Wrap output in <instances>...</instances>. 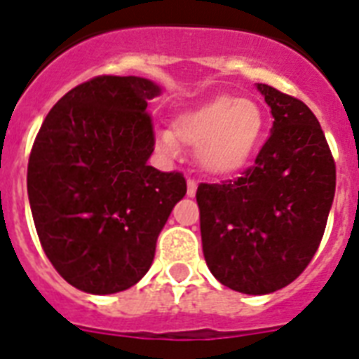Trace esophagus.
Masks as SVG:
<instances>
[{
  "label": "esophagus",
  "instance_id": "esophagus-1",
  "mask_svg": "<svg viewBox=\"0 0 359 359\" xmlns=\"http://www.w3.org/2000/svg\"><path fill=\"white\" fill-rule=\"evenodd\" d=\"M196 190H198V180L196 179H188V188H186V194L194 198L196 196Z\"/></svg>",
  "mask_w": 359,
  "mask_h": 359
}]
</instances>
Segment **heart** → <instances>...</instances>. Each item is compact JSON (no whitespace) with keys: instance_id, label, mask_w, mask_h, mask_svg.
Returning a JSON list of instances; mask_svg holds the SVG:
<instances>
[{"instance_id":"obj_1","label":"heart","mask_w":359,"mask_h":359,"mask_svg":"<svg viewBox=\"0 0 359 359\" xmlns=\"http://www.w3.org/2000/svg\"><path fill=\"white\" fill-rule=\"evenodd\" d=\"M262 131L264 114L256 101L218 95L179 114L171 131L156 133V144L168 156H177L179 143L196 147L199 163L209 173L229 175L245 168Z\"/></svg>"}]
</instances>
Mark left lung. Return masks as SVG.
Here are the masks:
<instances>
[{
    "label": "left lung",
    "instance_id": "left-lung-1",
    "mask_svg": "<svg viewBox=\"0 0 359 359\" xmlns=\"http://www.w3.org/2000/svg\"><path fill=\"white\" fill-rule=\"evenodd\" d=\"M273 130L241 177L196 191L205 262L224 286L271 294L316 254L335 196V160L305 103L258 84Z\"/></svg>",
    "mask_w": 359,
    "mask_h": 359
}]
</instances>
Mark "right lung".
Listing matches in <instances>:
<instances>
[{
	"mask_svg": "<svg viewBox=\"0 0 359 359\" xmlns=\"http://www.w3.org/2000/svg\"><path fill=\"white\" fill-rule=\"evenodd\" d=\"M160 86L100 75L52 107L27 161V196L41 246L71 286L116 294L147 275L156 241L186 179L158 171L147 113Z\"/></svg>",
	"mask_w": 359,
	"mask_h": 359,
	"instance_id": "1",
	"label": "right lung"
}]
</instances>
